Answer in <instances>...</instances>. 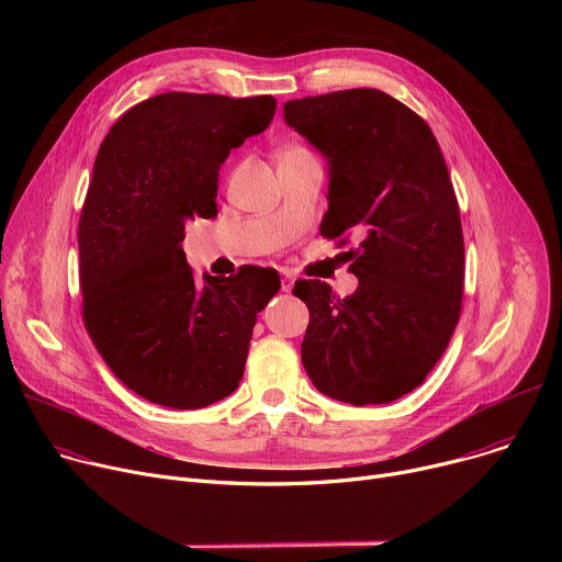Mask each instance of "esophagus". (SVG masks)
I'll list each match as a JSON object with an SVG mask.
<instances>
[{"label": "esophagus", "instance_id": "1", "mask_svg": "<svg viewBox=\"0 0 562 562\" xmlns=\"http://www.w3.org/2000/svg\"><path fill=\"white\" fill-rule=\"evenodd\" d=\"M293 284H295V278H293L291 273L282 271V273H280V286H282V291H284V293H289V291L293 289Z\"/></svg>", "mask_w": 562, "mask_h": 562}]
</instances>
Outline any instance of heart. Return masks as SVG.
<instances>
[{
    "label": "heart",
    "mask_w": 562,
    "mask_h": 562,
    "mask_svg": "<svg viewBox=\"0 0 562 562\" xmlns=\"http://www.w3.org/2000/svg\"><path fill=\"white\" fill-rule=\"evenodd\" d=\"M300 155H308L304 148H300V146H293V148H286L284 153H282V157H300Z\"/></svg>",
    "instance_id": "heart-1"
}]
</instances>
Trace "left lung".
Listing matches in <instances>:
<instances>
[{"label": "left lung", "mask_w": 562, "mask_h": 562, "mask_svg": "<svg viewBox=\"0 0 562 562\" xmlns=\"http://www.w3.org/2000/svg\"><path fill=\"white\" fill-rule=\"evenodd\" d=\"M284 122L325 157V237L358 233V289L297 280L308 306L302 364L313 386L356 407L386 405L423 384L460 317V211L427 122L375 89L289 100Z\"/></svg>", "instance_id": "obj_1"}]
</instances>
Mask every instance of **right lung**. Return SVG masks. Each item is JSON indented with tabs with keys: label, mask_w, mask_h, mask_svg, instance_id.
I'll return each mask as SVG.
<instances>
[{
	"label": "right lung",
	"mask_w": 562,
	"mask_h": 562,
	"mask_svg": "<svg viewBox=\"0 0 562 562\" xmlns=\"http://www.w3.org/2000/svg\"><path fill=\"white\" fill-rule=\"evenodd\" d=\"M276 98L162 93L126 111L104 137L79 220L87 331L111 371L148 403L200 409L243 380L276 271L193 278L182 249L193 217L217 215L231 148L260 135Z\"/></svg>",
	"instance_id": "obj_1"
}]
</instances>
